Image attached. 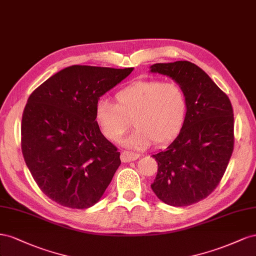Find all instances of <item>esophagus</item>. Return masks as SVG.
Listing matches in <instances>:
<instances>
[{"label": "esophagus", "mask_w": 256, "mask_h": 256, "mask_svg": "<svg viewBox=\"0 0 256 256\" xmlns=\"http://www.w3.org/2000/svg\"><path fill=\"white\" fill-rule=\"evenodd\" d=\"M138 158H140V154H137V153H134V152H130V151H122L121 152V160L124 163L132 162V160H135Z\"/></svg>", "instance_id": "34e87169"}]
</instances>
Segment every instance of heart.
Masks as SVG:
<instances>
[{
  "label": "heart",
  "mask_w": 256,
  "mask_h": 256,
  "mask_svg": "<svg viewBox=\"0 0 256 256\" xmlns=\"http://www.w3.org/2000/svg\"><path fill=\"white\" fill-rule=\"evenodd\" d=\"M116 104L98 100L96 118L102 133L110 142H118L130 128H136L122 144L140 149L154 144H165L184 126L188 100L182 88L174 82L142 80L116 94Z\"/></svg>",
  "instance_id": "1"
}]
</instances>
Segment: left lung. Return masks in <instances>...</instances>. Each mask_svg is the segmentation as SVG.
I'll return each mask as SVG.
<instances>
[{"label":"left lung","mask_w":256,"mask_h":256,"mask_svg":"<svg viewBox=\"0 0 256 256\" xmlns=\"http://www.w3.org/2000/svg\"><path fill=\"white\" fill-rule=\"evenodd\" d=\"M151 72L172 78L188 100L179 135L152 156L158 168L151 188L167 205H193L214 191L228 168L235 142L232 103L194 63H156Z\"/></svg>","instance_id":"obj_1"}]
</instances>
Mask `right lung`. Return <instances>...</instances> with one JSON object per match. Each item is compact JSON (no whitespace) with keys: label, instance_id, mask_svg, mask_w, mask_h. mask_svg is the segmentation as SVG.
<instances>
[{"label":"right lung","instance_id":"right-lung-1","mask_svg":"<svg viewBox=\"0 0 256 256\" xmlns=\"http://www.w3.org/2000/svg\"><path fill=\"white\" fill-rule=\"evenodd\" d=\"M134 68L72 65L32 92L21 121V150L36 184L63 207L96 204L121 164L96 121L100 98Z\"/></svg>","mask_w":256,"mask_h":256}]
</instances>
